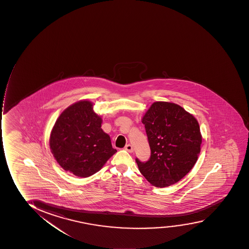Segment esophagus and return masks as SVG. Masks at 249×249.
I'll return each instance as SVG.
<instances>
[{
  "instance_id": "obj_1",
  "label": "esophagus",
  "mask_w": 249,
  "mask_h": 249,
  "mask_svg": "<svg viewBox=\"0 0 249 249\" xmlns=\"http://www.w3.org/2000/svg\"><path fill=\"white\" fill-rule=\"evenodd\" d=\"M124 150H127L128 152L131 153L133 152L134 149H133V146H132L131 144H126L125 147H124Z\"/></svg>"
}]
</instances>
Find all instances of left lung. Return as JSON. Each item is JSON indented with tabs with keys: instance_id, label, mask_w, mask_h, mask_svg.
<instances>
[{
	"instance_id": "obj_1",
	"label": "left lung",
	"mask_w": 249,
	"mask_h": 249,
	"mask_svg": "<svg viewBox=\"0 0 249 249\" xmlns=\"http://www.w3.org/2000/svg\"><path fill=\"white\" fill-rule=\"evenodd\" d=\"M150 156L136 158L139 170L150 184L165 187L178 182L192 170L201 150L197 120L173 103H154L142 119Z\"/></svg>"
}]
</instances>
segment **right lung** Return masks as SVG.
<instances>
[{
	"instance_id": "right-lung-1",
	"label": "right lung",
	"mask_w": 249,
	"mask_h": 249,
	"mask_svg": "<svg viewBox=\"0 0 249 249\" xmlns=\"http://www.w3.org/2000/svg\"><path fill=\"white\" fill-rule=\"evenodd\" d=\"M101 123L89 101L75 103L61 114L52 130L50 148L65 171L77 177H90L117 151Z\"/></svg>"
}]
</instances>
